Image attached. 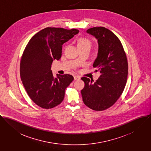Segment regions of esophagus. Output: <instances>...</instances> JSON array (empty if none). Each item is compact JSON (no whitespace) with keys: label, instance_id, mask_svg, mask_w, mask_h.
I'll return each mask as SVG.
<instances>
[{"label":"esophagus","instance_id":"1","mask_svg":"<svg viewBox=\"0 0 151 151\" xmlns=\"http://www.w3.org/2000/svg\"><path fill=\"white\" fill-rule=\"evenodd\" d=\"M73 78H74V79H75V80H78V79H81V77H80V76H76V75L74 76Z\"/></svg>","mask_w":151,"mask_h":151}]
</instances>
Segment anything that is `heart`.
Returning a JSON list of instances; mask_svg holds the SVG:
<instances>
[{
  "mask_svg": "<svg viewBox=\"0 0 151 151\" xmlns=\"http://www.w3.org/2000/svg\"><path fill=\"white\" fill-rule=\"evenodd\" d=\"M78 47H91V41L84 37H81L78 39L77 42Z\"/></svg>",
  "mask_w": 151,
  "mask_h": 151,
  "instance_id": "1",
  "label": "heart"
}]
</instances>
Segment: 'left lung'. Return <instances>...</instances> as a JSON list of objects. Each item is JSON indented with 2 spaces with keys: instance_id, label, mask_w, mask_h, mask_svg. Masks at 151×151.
<instances>
[{
  "instance_id": "obj_1",
  "label": "left lung",
  "mask_w": 151,
  "mask_h": 151,
  "mask_svg": "<svg viewBox=\"0 0 151 151\" xmlns=\"http://www.w3.org/2000/svg\"><path fill=\"white\" fill-rule=\"evenodd\" d=\"M98 40L99 50L93 67L100 76L94 83L82 78L84 87L81 91L84 104L90 109L101 111L112 106L122 94L127 82L128 63L123 47L117 36L105 27L87 30Z\"/></svg>"
}]
</instances>
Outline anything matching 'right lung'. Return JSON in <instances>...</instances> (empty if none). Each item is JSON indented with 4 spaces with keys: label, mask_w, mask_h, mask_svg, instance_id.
<instances>
[{
    "label": "right lung",
    "mask_w": 151,
    "mask_h": 151,
    "mask_svg": "<svg viewBox=\"0 0 151 151\" xmlns=\"http://www.w3.org/2000/svg\"><path fill=\"white\" fill-rule=\"evenodd\" d=\"M76 29L46 28L30 39L20 61V77L31 99L44 109L52 108L64 99L65 90L73 81L69 74H57L51 70L54 60L61 57L63 45L79 33Z\"/></svg>",
    "instance_id": "add662e5"
}]
</instances>
